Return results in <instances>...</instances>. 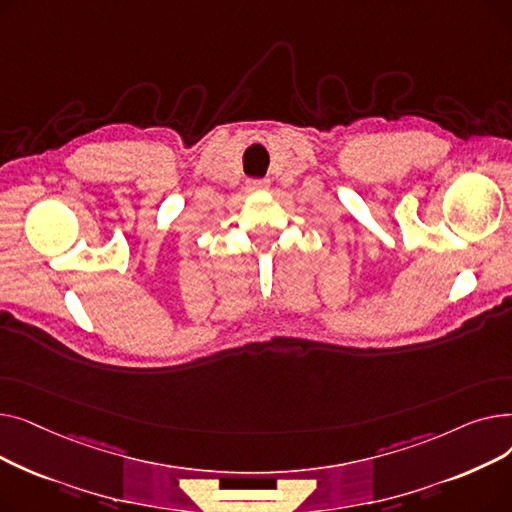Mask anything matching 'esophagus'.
<instances>
[{
    "label": "esophagus",
    "mask_w": 512,
    "mask_h": 512,
    "mask_svg": "<svg viewBox=\"0 0 512 512\" xmlns=\"http://www.w3.org/2000/svg\"><path fill=\"white\" fill-rule=\"evenodd\" d=\"M249 188L251 191H265V188H270V180H251Z\"/></svg>",
    "instance_id": "34e87169"
}]
</instances>
